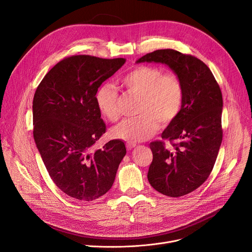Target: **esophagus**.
<instances>
[{
  "label": "esophagus",
  "instance_id": "obj_1",
  "mask_svg": "<svg viewBox=\"0 0 252 252\" xmlns=\"http://www.w3.org/2000/svg\"><path fill=\"white\" fill-rule=\"evenodd\" d=\"M135 147H136V144L135 143H131V142H127L126 143L127 150H131V149H134Z\"/></svg>",
  "mask_w": 252,
  "mask_h": 252
}]
</instances>
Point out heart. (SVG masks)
Wrapping results in <instances>:
<instances>
[{"instance_id":"1","label":"heart","mask_w":252,"mask_h":252,"mask_svg":"<svg viewBox=\"0 0 252 252\" xmlns=\"http://www.w3.org/2000/svg\"><path fill=\"white\" fill-rule=\"evenodd\" d=\"M122 86L130 95L140 97L136 118L126 119L111 131L115 139L131 143L151 138L159 122L162 126L173 123L181 112L184 102V88L181 79L174 73H163L162 69L151 65H140L121 79ZM100 113L109 122L121 117L119 95L110 85L101 86L95 96Z\"/></svg>"}]
</instances>
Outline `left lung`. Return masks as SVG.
<instances>
[{
    "label": "left lung",
    "mask_w": 252,
    "mask_h": 252,
    "mask_svg": "<svg viewBox=\"0 0 252 252\" xmlns=\"http://www.w3.org/2000/svg\"><path fill=\"white\" fill-rule=\"evenodd\" d=\"M142 62L167 65L183 84L181 112L161 134L177 142L175 150H167L162 141L150 143L153 160L147 175L156 191L181 197L200 187L216 163L222 140L221 92L207 65L194 56L164 49L137 60Z\"/></svg>",
    "instance_id": "left-lung-1"
}]
</instances>
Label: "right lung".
Masks as SVG:
<instances>
[{
  "label": "right lung",
  "instance_id": "obj_1",
  "mask_svg": "<svg viewBox=\"0 0 252 252\" xmlns=\"http://www.w3.org/2000/svg\"><path fill=\"white\" fill-rule=\"evenodd\" d=\"M126 63L76 55L58 62L38 85L32 101L33 139L48 173L65 194L92 201L112 187L125 143L94 144L106 126L96 105L99 87Z\"/></svg>",
  "mask_w": 252,
  "mask_h": 252
}]
</instances>
